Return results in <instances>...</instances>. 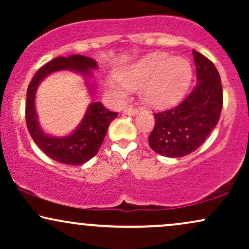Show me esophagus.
I'll return each mask as SVG.
<instances>
[{"label": "esophagus", "instance_id": "34e87169", "mask_svg": "<svg viewBox=\"0 0 249 249\" xmlns=\"http://www.w3.org/2000/svg\"><path fill=\"white\" fill-rule=\"evenodd\" d=\"M123 113L126 116H136L137 113H138V110H137V108H134L133 107H127L126 108H124Z\"/></svg>", "mask_w": 249, "mask_h": 249}]
</instances>
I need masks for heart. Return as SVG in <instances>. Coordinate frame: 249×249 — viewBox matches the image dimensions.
<instances>
[{"mask_svg":"<svg viewBox=\"0 0 249 249\" xmlns=\"http://www.w3.org/2000/svg\"><path fill=\"white\" fill-rule=\"evenodd\" d=\"M121 83L108 81V87L119 98L128 90L141 89L142 99L152 107L176 104L186 93L192 79V67L184 57L154 53L142 57L119 72Z\"/></svg>","mask_w":249,"mask_h":249,"instance_id":"b5f03b06","label":"heart"}]
</instances>
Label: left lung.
Instances as JSON below:
<instances>
[{"instance_id": "obj_1", "label": "left lung", "mask_w": 249, "mask_h": 249, "mask_svg": "<svg viewBox=\"0 0 249 249\" xmlns=\"http://www.w3.org/2000/svg\"><path fill=\"white\" fill-rule=\"evenodd\" d=\"M196 85L178 107L154 113L148 137L154 152L179 158L194 152L218 124L222 108L221 78L207 57L193 50Z\"/></svg>"}]
</instances>
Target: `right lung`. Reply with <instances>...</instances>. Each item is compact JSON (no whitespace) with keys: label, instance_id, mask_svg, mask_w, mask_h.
I'll use <instances>...</instances> for the list:
<instances>
[{"label":"right lung","instance_id":"1","mask_svg":"<svg viewBox=\"0 0 249 249\" xmlns=\"http://www.w3.org/2000/svg\"><path fill=\"white\" fill-rule=\"evenodd\" d=\"M93 69H97V62L90 57L71 55L57 57L39 69L31 79L27 91L25 121L31 138L41 150L53 160L67 165H83L96 156L107 136L110 123L118 116L117 112L108 111L99 102L91 103L87 113L78 127L65 137H53L43 132L37 121L35 96L39 83L50 73L61 70H71L87 77L89 90L92 92L93 84L90 78Z\"/></svg>","mask_w":249,"mask_h":249}]
</instances>
